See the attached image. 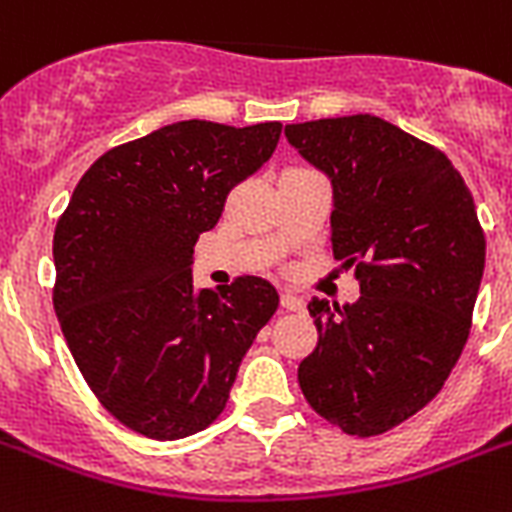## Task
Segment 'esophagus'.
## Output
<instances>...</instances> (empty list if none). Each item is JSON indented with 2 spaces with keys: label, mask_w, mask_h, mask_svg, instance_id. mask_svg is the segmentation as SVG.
Segmentation results:
<instances>
[{
  "label": "esophagus",
  "mask_w": 512,
  "mask_h": 512,
  "mask_svg": "<svg viewBox=\"0 0 512 512\" xmlns=\"http://www.w3.org/2000/svg\"><path fill=\"white\" fill-rule=\"evenodd\" d=\"M281 307H284V310H292V313H302V310H305V299L297 297V294L292 292H284L281 294Z\"/></svg>",
  "instance_id": "obj_1"
}]
</instances>
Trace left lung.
<instances>
[{
    "instance_id": "obj_1",
    "label": "left lung",
    "mask_w": 512,
    "mask_h": 512,
    "mask_svg": "<svg viewBox=\"0 0 512 512\" xmlns=\"http://www.w3.org/2000/svg\"><path fill=\"white\" fill-rule=\"evenodd\" d=\"M284 134L331 178V247L360 281L352 305H307L318 347L299 386L344 434H384L434 400L468 342L486 255L476 205L444 152L376 115Z\"/></svg>"
}]
</instances>
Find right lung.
Returning a JSON list of instances; mask_svg holds the SVG:
<instances>
[{
	"label": "right lung",
	"mask_w": 512,
	"mask_h": 512,
	"mask_svg": "<svg viewBox=\"0 0 512 512\" xmlns=\"http://www.w3.org/2000/svg\"><path fill=\"white\" fill-rule=\"evenodd\" d=\"M278 136L276 120L162 126L99 157L57 220L54 313L91 392L136 434L170 442L207 429L276 313L265 278L197 289L191 260Z\"/></svg>",
	"instance_id": "add662e5"
}]
</instances>
